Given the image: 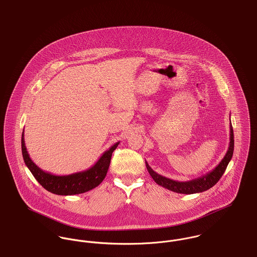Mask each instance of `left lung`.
Segmentation results:
<instances>
[{
	"label": "left lung",
	"mask_w": 257,
	"mask_h": 257,
	"mask_svg": "<svg viewBox=\"0 0 257 257\" xmlns=\"http://www.w3.org/2000/svg\"><path fill=\"white\" fill-rule=\"evenodd\" d=\"M233 152H234V132H233L232 124L230 123V143H229L228 151L217 166L214 169H212L210 172L206 173L205 175H202L201 177L196 178L186 182H179V181H175V180L159 175L152 169V167L149 165L147 161H146V166L150 175L159 186L178 194L191 195V194H197V193H202L204 191H207L217 183L220 178L222 177V175L224 174L230 160L232 159Z\"/></svg>",
	"instance_id": "left-lung-1"
}]
</instances>
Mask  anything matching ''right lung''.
<instances>
[{
  "label": "right lung",
  "mask_w": 257,
  "mask_h": 257,
  "mask_svg": "<svg viewBox=\"0 0 257 257\" xmlns=\"http://www.w3.org/2000/svg\"><path fill=\"white\" fill-rule=\"evenodd\" d=\"M119 142L105 151L98 161L89 169L69 175H54L38 167L29 157L24 142V130L21 137V151L24 162L32 175L47 191L59 196H73L86 193L98 187L105 177L113 151Z\"/></svg>",
  "instance_id": "1"
}]
</instances>
